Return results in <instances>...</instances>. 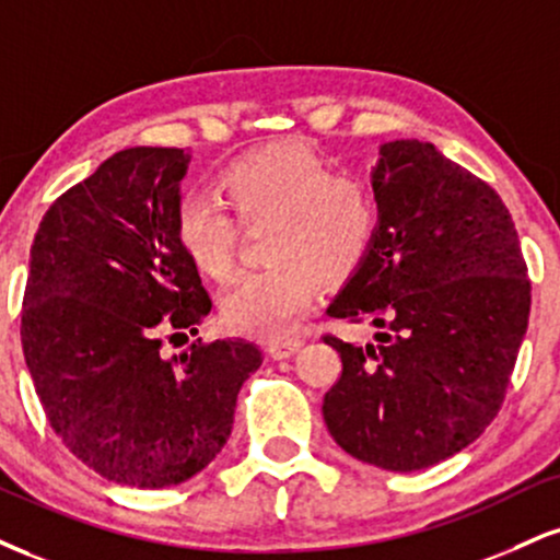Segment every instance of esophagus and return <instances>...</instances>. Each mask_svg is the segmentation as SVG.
I'll return each mask as SVG.
<instances>
[{
	"label": "esophagus",
	"mask_w": 560,
	"mask_h": 560,
	"mask_svg": "<svg viewBox=\"0 0 560 560\" xmlns=\"http://www.w3.org/2000/svg\"><path fill=\"white\" fill-rule=\"evenodd\" d=\"M300 349H302V339H281L268 345V354H271L273 360H289V357L298 354Z\"/></svg>",
	"instance_id": "esophagus-1"
}]
</instances>
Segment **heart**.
Instances as JSON below:
<instances>
[{"mask_svg":"<svg viewBox=\"0 0 560 560\" xmlns=\"http://www.w3.org/2000/svg\"><path fill=\"white\" fill-rule=\"evenodd\" d=\"M224 203L247 229H266L268 271L240 276L221 298V318L255 339H284L298 328L318 292L357 273L373 250L378 206L362 182L334 177L328 164L302 145H268L247 153L219 179ZM177 242L206 279L234 268L237 224L224 208L185 198Z\"/></svg>","mask_w":560,"mask_h":560,"instance_id":"obj_1","label":"heart"}]
</instances>
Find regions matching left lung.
<instances>
[{
    "label": "left lung",
    "mask_w": 560,
    "mask_h": 560,
    "mask_svg": "<svg viewBox=\"0 0 560 560\" xmlns=\"http://www.w3.org/2000/svg\"><path fill=\"white\" fill-rule=\"evenodd\" d=\"M370 185L373 250L326 313L378 331L365 347L323 336L341 357L323 420L354 459L417 472L467 448L501 409L529 279L509 208L433 143H383Z\"/></svg>",
    "instance_id": "8db88e82"
}]
</instances>
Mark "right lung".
Here are the masks:
<instances>
[{
	"label": "right lung",
	"mask_w": 560,
	"mask_h": 560,
	"mask_svg": "<svg viewBox=\"0 0 560 560\" xmlns=\"http://www.w3.org/2000/svg\"><path fill=\"white\" fill-rule=\"evenodd\" d=\"M182 148H125L51 203L31 247L23 352L51 428L106 480L170 488L206 469L232 433L262 352L245 339L161 354L211 298L182 253Z\"/></svg>",
	"instance_id": "add662e5"
}]
</instances>
